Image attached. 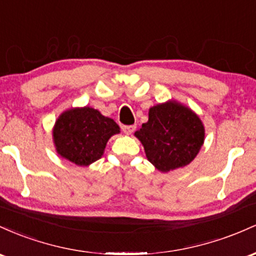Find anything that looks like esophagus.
Listing matches in <instances>:
<instances>
[{"mask_svg":"<svg viewBox=\"0 0 256 256\" xmlns=\"http://www.w3.org/2000/svg\"><path fill=\"white\" fill-rule=\"evenodd\" d=\"M122 130L123 133L127 134V136H130V134H133V132L136 130V126H123Z\"/></svg>","mask_w":256,"mask_h":256,"instance_id":"34e87169","label":"esophagus"}]
</instances>
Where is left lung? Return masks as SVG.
I'll return each instance as SVG.
<instances>
[{
    "label": "left lung",
    "mask_w": 256,
    "mask_h": 256,
    "mask_svg": "<svg viewBox=\"0 0 256 256\" xmlns=\"http://www.w3.org/2000/svg\"><path fill=\"white\" fill-rule=\"evenodd\" d=\"M134 136L142 144L148 162L168 173L196 158L204 144L206 129L194 110L170 99L150 108L148 120Z\"/></svg>",
    "instance_id": "8db88e82"
}]
</instances>
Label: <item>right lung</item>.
Listing matches in <instances>:
<instances>
[{
	"label": "right lung",
	"mask_w": 256,
	"mask_h": 256,
	"mask_svg": "<svg viewBox=\"0 0 256 256\" xmlns=\"http://www.w3.org/2000/svg\"><path fill=\"white\" fill-rule=\"evenodd\" d=\"M118 133L120 129L112 118L90 106L65 110L52 130L56 154L80 166H87L102 158L108 139Z\"/></svg>",
	"instance_id": "add662e5"
}]
</instances>
